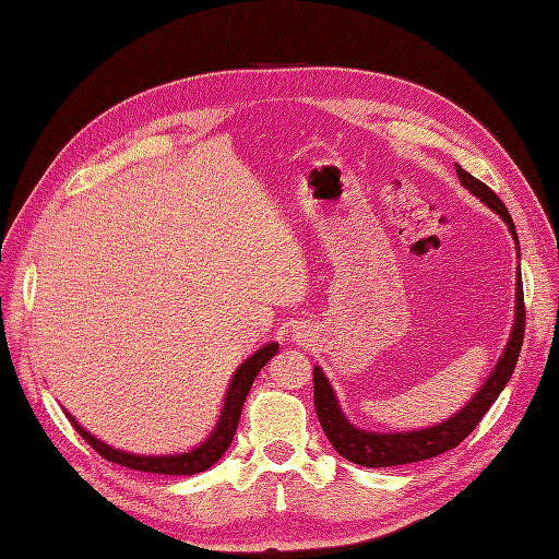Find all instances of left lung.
<instances>
[{"label":"left lung","mask_w":559,"mask_h":559,"mask_svg":"<svg viewBox=\"0 0 559 559\" xmlns=\"http://www.w3.org/2000/svg\"><path fill=\"white\" fill-rule=\"evenodd\" d=\"M456 177L464 183L473 195H478L487 207H492L513 233V240L518 242L515 224L506 210L503 202L497 198V193L489 189L487 183L480 179L471 177L460 165H454ZM520 253V249H518ZM524 337V294H522V277L518 273V294H515V324L511 331V341L506 345V352L492 376L478 389V394L468 401L466 408H462L454 417L441 421V425L419 429V431H403V433H378V431H364L357 429L345 419V415L337 408V401L329 380L321 373V368L314 366L312 370V382H314V411L319 417V425L324 429L326 438L335 452L345 456V460L368 466V468H380V466H401V464H413V462H425L431 460L436 454H443L452 448L460 445L464 438L478 427V421L489 411V405L497 401L506 382L511 380L520 347Z\"/></svg>","instance_id":"obj_1"}]
</instances>
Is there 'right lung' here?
<instances>
[{"label":"right lung","mask_w":559,"mask_h":559,"mask_svg":"<svg viewBox=\"0 0 559 559\" xmlns=\"http://www.w3.org/2000/svg\"><path fill=\"white\" fill-rule=\"evenodd\" d=\"M277 349H280L277 343L263 345L257 354H253V357H249L238 370H235V376L228 386V394H226L222 419H218V425L207 441L191 452L167 454V456H144V454L121 452V450H114V448L105 445L103 441H97L95 436H91L86 429L76 425L72 415H67V417H70L72 427L79 431L83 441H86L99 456H105V460H109L114 464H121L132 471L160 473V476H193V473L207 471L214 462L222 460V454L228 450L235 431H238V421H240L242 405H245L249 389H251L253 380H257L259 370L275 357Z\"/></svg>","instance_id":"right-lung-1"}]
</instances>
